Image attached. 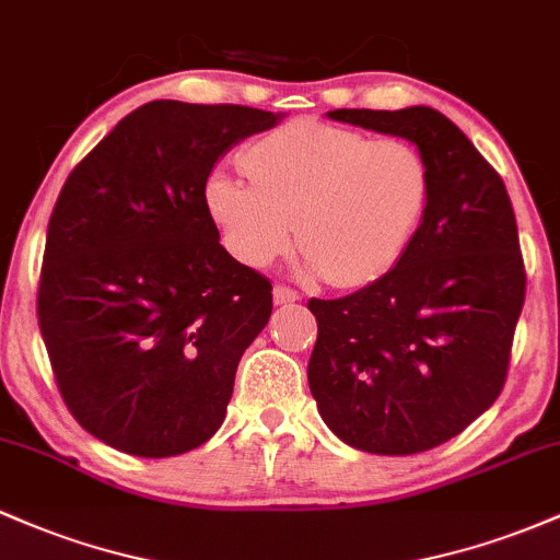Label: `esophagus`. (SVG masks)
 Segmentation results:
<instances>
[{"label": "esophagus", "mask_w": 560, "mask_h": 560, "mask_svg": "<svg viewBox=\"0 0 560 560\" xmlns=\"http://www.w3.org/2000/svg\"><path fill=\"white\" fill-rule=\"evenodd\" d=\"M294 300H300V294L294 292L292 287H287V284H276V287H273V303H276V305L294 303Z\"/></svg>", "instance_id": "1"}]
</instances>
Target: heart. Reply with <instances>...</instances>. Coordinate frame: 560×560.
<instances>
[{
	"instance_id": "b5f03b06",
	"label": "heart",
	"mask_w": 560,
	"mask_h": 560,
	"mask_svg": "<svg viewBox=\"0 0 560 560\" xmlns=\"http://www.w3.org/2000/svg\"><path fill=\"white\" fill-rule=\"evenodd\" d=\"M249 183L214 172L207 207L236 260L266 268L292 244L335 287L374 281L407 252L425 214L430 170L404 138L292 119L242 153ZM295 225L292 226L291 223Z\"/></svg>"
}]
</instances>
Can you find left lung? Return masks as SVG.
Masks as SVG:
<instances>
[{
	"label": "left lung",
	"instance_id": "1",
	"mask_svg": "<svg viewBox=\"0 0 560 560\" xmlns=\"http://www.w3.org/2000/svg\"><path fill=\"white\" fill-rule=\"evenodd\" d=\"M331 119L420 149L430 196L396 268L364 290L308 300L318 337L308 385L331 433L361 452L417 454L481 417L508 380L526 298L505 183L428 106L337 108Z\"/></svg>",
	"mask_w": 560,
	"mask_h": 560
}]
</instances>
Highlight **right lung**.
Wrapping results in <instances>:
<instances>
[{"instance_id": "obj_1", "label": "right lung", "mask_w": 560, "mask_h": 560, "mask_svg": "<svg viewBox=\"0 0 560 560\" xmlns=\"http://www.w3.org/2000/svg\"><path fill=\"white\" fill-rule=\"evenodd\" d=\"M276 121L229 103L151 101L60 188L36 316L66 407L103 444L175 457L223 425L273 287L220 244L207 177L233 143Z\"/></svg>"}]
</instances>
